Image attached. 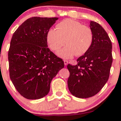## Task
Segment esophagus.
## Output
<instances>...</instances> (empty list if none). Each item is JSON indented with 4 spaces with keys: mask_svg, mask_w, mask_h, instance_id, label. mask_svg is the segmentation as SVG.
Returning <instances> with one entry per match:
<instances>
[{
    "mask_svg": "<svg viewBox=\"0 0 121 121\" xmlns=\"http://www.w3.org/2000/svg\"><path fill=\"white\" fill-rule=\"evenodd\" d=\"M64 65H66L68 64V61L67 60H64Z\"/></svg>",
    "mask_w": 121,
    "mask_h": 121,
    "instance_id": "34e87169",
    "label": "esophagus"
}]
</instances>
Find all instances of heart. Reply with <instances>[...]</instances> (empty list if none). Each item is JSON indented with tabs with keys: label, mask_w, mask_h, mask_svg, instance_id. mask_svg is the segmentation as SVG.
<instances>
[{
	"label": "heart",
	"mask_w": 121,
	"mask_h": 121,
	"mask_svg": "<svg viewBox=\"0 0 121 121\" xmlns=\"http://www.w3.org/2000/svg\"><path fill=\"white\" fill-rule=\"evenodd\" d=\"M56 29L50 28L47 33L46 39L53 51H58L65 42L67 44L57 52V55L61 57L69 59L75 55L81 56L91 48L93 34L89 27L82 26L73 19H66L57 24Z\"/></svg>",
	"instance_id": "b5f03b06"
}]
</instances>
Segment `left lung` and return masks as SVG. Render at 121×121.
Here are the masks:
<instances>
[{
    "instance_id": "8db88e82",
    "label": "left lung",
    "mask_w": 121,
    "mask_h": 121,
    "mask_svg": "<svg viewBox=\"0 0 121 121\" xmlns=\"http://www.w3.org/2000/svg\"><path fill=\"white\" fill-rule=\"evenodd\" d=\"M89 27L93 34L91 48L78 58L77 64L67 65L69 90L80 98L94 96L101 91L109 79L113 62L112 44L106 32L93 21L90 22Z\"/></svg>"
}]
</instances>
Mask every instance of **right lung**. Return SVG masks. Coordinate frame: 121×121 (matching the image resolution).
<instances>
[{"label": "right lung", "instance_id": "right-lung-1", "mask_svg": "<svg viewBox=\"0 0 121 121\" xmlns=\"http://www.w3.org/2000/svg\"><path fill=\"white\" fill-rule=\"evenodd\" d=\"M58 17H32L18 27L8 51L9 76L15 88L28 99L43 98L51 82L64 67V61L48 48L47 33Z\"/></svg>", "mask_w": 121, "mask_h": 121}]
</instances>
